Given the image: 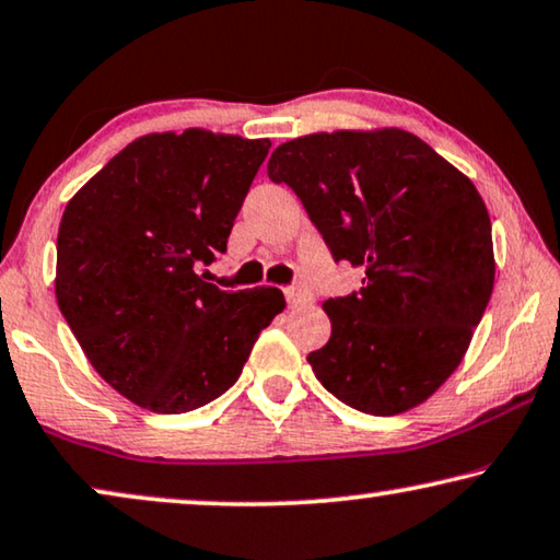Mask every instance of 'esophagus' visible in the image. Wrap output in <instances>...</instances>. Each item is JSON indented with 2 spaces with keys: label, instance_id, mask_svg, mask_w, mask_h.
<instances>
[{
  "label": "esophagus",
  "instance_id": "esophagus-1",
  "mask_svg": "<svg viewBox=\"0 0 560 560\" xmlns=\"http://www.w3.org/2000/svg\"><path fill=\"white\" fill-rule=\"evenodd\" d=\"M283 294H287V302H289V306H299V304H304L306 299V291L304 289H299V287H289V289H283Z\"/></svg>",
  "mask_w": 560,
  "mask_h": 560
}]
</instances>
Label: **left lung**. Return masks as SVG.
<instances>
[{
  "mask_svg": "<svg viewBox=\"0 0 560 560\" xmlns=\"http://www.w3.org/2000/svg\"><path fill=\"white\" fill-rule=\"evenodd\" d=\"M269 177L296 192L335 261L365 271L360 291L325 302L332 335L306 355L317 381L370 416L423 404L492 296V223L475 185L400 129L291 139Z\"/></svg>",
  "mask_w": 560,
  "mask_h": 560,
  "instance_id": "obj_1",
  "label": "left lung"
}]
</instances>
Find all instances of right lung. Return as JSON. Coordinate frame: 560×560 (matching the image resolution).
<instances>
[{
  "instance_id": "right-lung-1",
  "label": "right lung",
  "mask_w": 560,
  "mask_h": 560,
  "mask_svg": "<svg viewBox=\"0 0 560 560\" xmlns=\"http://www.w3.org/2000/svg\"><path fill=\"white\" fill-rule=\"evenodd\" d=\"M269 139L187 129L121 149L62 212L55 296L98 375L154 413L195 411L231 388L273 287L223 291L200 266L228 235Z\"/></svg>"
}]
</instances>
